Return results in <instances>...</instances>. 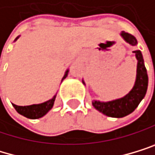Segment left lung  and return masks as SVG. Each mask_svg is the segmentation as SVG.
Returning a JSON list of instances; mask_svg holds the SVG:
<instances>
[{"label":"left lung","instance_id":"8db88e82","mask_svg":"<svg viewBox=\"0 0 155 155\" xmlns=\"http://www.w3.org/2000/svg\"><path fill=\"white\" fill-rule=\"evenodd\" d=\"M120 35L122 36V38L128 44L131 45H137L135 37L132 36L131 34L122 31ZM134 52L135 53V57L137 59V69H136V80L134 87L131 88V91L127 95H125L124 97L119 99H115L109 102H100L97 100H94L92 102V106L95 109L107 116L121 118L129 115L130 113H131L138 107L139 103H140L142 99L145 97V95H146L149 79H148L147 69L145 68L144 59L140 50H134ZM83 84L85 85L84 81H83Z\"/></svg>","mask_w":155,"mask_h":155}]
</instances>
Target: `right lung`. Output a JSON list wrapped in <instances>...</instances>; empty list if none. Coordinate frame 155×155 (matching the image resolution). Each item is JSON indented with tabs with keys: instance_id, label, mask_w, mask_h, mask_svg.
Instances as JSON below:
<instances>
[{
	"instance_id": "obj_1",
	"label": "right lung",
	"mask_w": 155,
	"mask_h": 155,
	"mask_svg": "<svg viewBox=\"0 0 155 155\" xmlns=\"http://www.w3.org/2000/svg\"><path fill=\"white\" fill-rule=\"evenodd\" d=\"M19 37H17L16 40ZM16 40H15V41H16ZM68 74V69L66 71V73H64L62 81L64 79H66ZM55 98H56V95L52 99L46 101V102H44V103H42V104L24 106V107L23 106H17V105L13 104V107H15V110H17V112L21 114V115H24L25 117L30 118V119H38V118H41L44 115H45V114L52 109V107H53V105H54Z\"/></svg>"
}]
</instances>
